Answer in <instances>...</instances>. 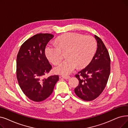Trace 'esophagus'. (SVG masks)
Segmentation results:
<instances>
[{"instance_id": "obj_1", "label": "esophagus", "mask_w": 128, "mask_h": 128, "mask_svg": "<svg viewBox=\"0 0 128 128\" xmlns=\"http://www.w3.org/2000/svg\"><path fill=\"white\" fill-rule=\"evenodd\" d=\"M61 77H62V78H63L65 79V80H68V79L70 78V77L68 76H64V75H62Z\"/></svg>"}]
</instances>
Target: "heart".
I'll return each mask as SVG.
<instances>
[{
	"instance_id": "obj_1",
	"label": "heart",
	"mask_w": 128,
	"mask_h": 128,
	"mask_svg": "<svg viewBox=\"0 0 128 128\" xmlns=\"http://www.w3.org/2000/svg\"><path fill=\"white\" fill-rule=\"evenodd\" d=\"M56 44L48 45L46 48L47 58L54 64H58L66 53L67 59L54 68L55 73L67 75L72 73L76 68H82L90 62L95 53L97 43L90 36H83L70 33L59 37Z\"/></svg>"
}]
</instances>
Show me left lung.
I'll use <instances>...</instances> for the list:
<instances>
[{"mask_svg":"<svg viewBox=\"0 0 128 128\" xmlns=\"http://www.w3.org/2000/svg\"><path fill=\"white\" fill-rule=\"evenodd\" d=\"M97 48L91 62L75 75L79 84L74 90L76 95L85 101L97 98L104 90L110 72V59L102 41L95 35Z\"/></svg>","mask_w":128,"mask_h":128,"instance_id":"8db88e82","label":"left lung"}]
</instances>
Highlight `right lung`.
Here are the masks:
<instances>
[{
  "label": "right lung",
  "instance_id": "add662e5",
  "mask_svg": "<svg viewBox=\"0 0 128 128\" xmlns=\"http://www.w3.org/2000/svg\"><path fill=\"white\" fill-rule=\"evenodd\" d=\"M53 37L49 33L33 36L23 43L16 57V77L20 87L26 97L36 102L50 96L59 80L58 75L43 78L52 68L45 48Z\"/></svg>",
  "mask_w": 128,
  "mask_h": 128
}]
</instances>
